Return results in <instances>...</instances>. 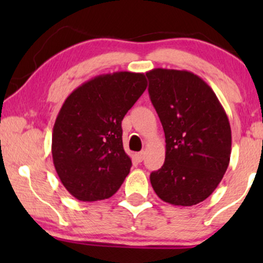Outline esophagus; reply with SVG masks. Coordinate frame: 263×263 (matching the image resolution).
Wrapping results in <instances>:
<instances>
[{
	"label": "esophagus",
	"mask_w": 263,
	"mask_h": 263,
	"mask_svg": "<svg viewBox=\"0 0 263 263\" xmlns=\"http://www.w3.org/2000/svg\"><path fill=\"white\" fill-rule=\"evenodd\" d=\"M135 157H136V159H137L138 162H142V161H143V158H144V152H143V151H142V152L136 153Z\"/></svg>",
	"instance_id": "34e87169"
}]
</instances>
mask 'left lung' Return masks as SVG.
Instances as JSON below:
<instances>
[{
  "instance_id": "8db88e82",
  "label": "left lung",
  "mask_w": 263,
  "mask_h": 263,
  "mask_svg": "<svg viewBox=\"0 0 263 263\" xmlns=\"http://www.w3.org/2000/svg\"><path fill=\"white\" fill-rule=\"evenodd\" d=\"M151 101L165 136V161L151 173L165 203L192 206L221 182L231 155V128L215 92L198 75L157 68L147 71Z\"/></svg>"
}]
</instances>
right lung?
Returning <instances> with one entry per match:
<instances>
[{
  "label": "right lung",
  "instance_id": "1",
  "mask_svg": "<svg viewBox=\"0 0 263 263\" xmlns=\"http://www.w3.org/2000/svg\"><path fill=\"white\" fill-rule=\"evenodd\" d=\"M147 87L144 74L116 71L74 90L53 127V163L65 189L81 201L104 200L131 170L121 121Z\"/></svg>",
  "mask_w": 263,
  "mask_h": 263
}]
</instances>
